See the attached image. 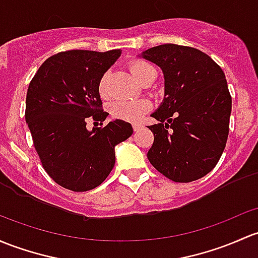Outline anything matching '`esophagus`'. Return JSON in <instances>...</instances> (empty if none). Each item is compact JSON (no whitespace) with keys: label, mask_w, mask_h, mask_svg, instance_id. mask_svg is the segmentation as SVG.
Wrapping results in <instances>:
<instances>
[{"label":"esophagus","mask_w":258,"mask_h":258,"mask_svg":"<svg viewBox=\"0 0 258 258\" xmlns=\"http://www.w3.org/2000/svg\"><path fill=\"white\" fill-rule=\"evenodd\" d=\"M132 128H134L135 132H138L141 128H142V124H140V123H134V124H132Z\"/></svg>","instance_id":"obj_1"}]
</instances>
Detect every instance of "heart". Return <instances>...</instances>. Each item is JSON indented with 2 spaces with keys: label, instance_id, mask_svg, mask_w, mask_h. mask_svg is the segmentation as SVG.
Segmentation results:
<instances>
[{
  "label": "heart",
  "instance_id": "1",
  "mask_svg": "<svg viewBox=\"0 0 258 258\" xmlns=\"http://www.w3.org/2000/svg\"><path fill=\"white\" fill-rule=\"evenodd\" d=\"M130 70L134 74V77L143 83L147 78H150L152 74H156V69L150 63L145 60H132L130 63ZM107 80H108V73H105L101 78H100L99 85H97V90L102 97H106L108 94L107 88ZM151 108V102L146 99H134V100H120L111 105L110 112L117 120L136 122L147 112Z\"/></svg>",
  "mask_w": 258,
  "mask_h": 258
}]
</instances>
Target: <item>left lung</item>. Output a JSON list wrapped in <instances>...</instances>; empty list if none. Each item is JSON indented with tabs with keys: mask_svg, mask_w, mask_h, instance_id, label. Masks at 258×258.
<instances>
[{
	"mask_svg": "<svg viewBox=\"0 0 258 258\" xmlns=\"http://www.w3.org/2000/svg\"><path fill=\"white\" fill-rule=\"evenodd\" d=\"M164 75V99L148 126L153 145L147 157L173 181L207 175L220 159L229 136L231 95L224 72L202 50L162 44L142 53Z\"/></svg>",
	"mask_w": 258,
	"mask_h": 258,
	"instance_id": "left-lung-1",
	"label": "left lung"
}]
</instances>
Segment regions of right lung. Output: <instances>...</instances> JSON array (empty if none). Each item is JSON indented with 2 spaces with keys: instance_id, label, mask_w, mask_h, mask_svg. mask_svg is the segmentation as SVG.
Here are the masks:
<instances>
[{
  "instance_id": "1",
  "label": "right lung",
  "mask_w": 258,
  "mask_h": 258,
  "mask_svg": "<svg viewBox=\"0 0 258 258\" xmlns=\"http://www.w3.org/2000/svg\"><path fill=\"white\" fill-rule=\"evenodd\" d=\"M121 49L67 50L50 56L31 80L26 122L40 162L49 177L73 191L99 186L115 165V146L134 134L122 120L86 128L89 120L105 121L100 78Z\"/></svg>"
}]
</instances>
